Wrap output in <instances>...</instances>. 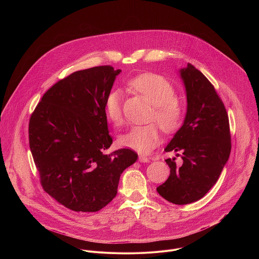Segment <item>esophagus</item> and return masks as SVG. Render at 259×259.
I'll list each match as a JSON object with an SVG mask.
<instances>
[{"label":"esophagus","instance_id":"34e87169","mask_svg":"<svg viewBox=\"0 0 259 259\" xmlns=\"http://www.w3.org/2000/svg\"><path fill=\"white\" fill-rule=\"evenodd\" d=\"M138 161H139V162H143V163H146V162H149L150 160H149V158H146L145 156H142V155H140V156L138 157Z\"/></svg>","mask_w":259,"mask_h":259}]
</instances>
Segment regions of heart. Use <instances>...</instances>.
<instances>
[{
	"label": "heart",
	"mask_w": 259,
	"mask_h": 259,
	"mask_svg": "<svg viewBox=\"0 0 259 259\" xmlns=\"http://www.w3.org/2000/svg\"><path fill=\"white\" fill-rule=\"evenodd\" d=\"M128 85L154 105L150 121H156L164 132H173L181 126L184 108L176 99V90L169 81L156 73H143L131 79ZM104 112L114 126L123 124L120 90H113L107 94ZM119 142L139 153H149L160 142L159 127L155 123L135 125L120 136Z\"/></svg>",
	"instance_id": "b5f03b06"
}]
</instances>
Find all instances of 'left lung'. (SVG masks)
I'll list each match as a JSON object with an SVG mask.
<instances>
[{
    "mask_svg": "<svg viewBox=\"0 0 259 259\" xmlns=\"http://www.w3.org/2000/svg\"><path fill=\"white\" fill-rule=\"evenodd\" d=\"M187 90L188 110L184 123L165 152L181 154L167 159L168 179L157 188L161 197L176 205L203 198L216 183L229 160L232 142L227 109L210 81L189 63L180 70Z\"/></svg>",
    "mask_w": 259,
    "mask_h": 259,
    "instance_id": "1",
    "label": "left lung"
}]
</instances>
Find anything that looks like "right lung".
Wrapping results in <instances>:
<instances>
[{"mask_svg": "<svg viewBox=\"0 0 259 259\" xmlns=\"http://www.w3.org/2000/svg\"><path fill=\"white\" fill-rule=\"evenodd\" d=\"M120 72L110 65L72 72L46 91L30 116L29 147L42 188L70 210L105 207L137 160L130 149L104 154L113 143L104 100Z\"/></svg>", "mask_w": 259, "mask_h": 259, "instance_id": "1", "label": "right lung"}]
</instances>
